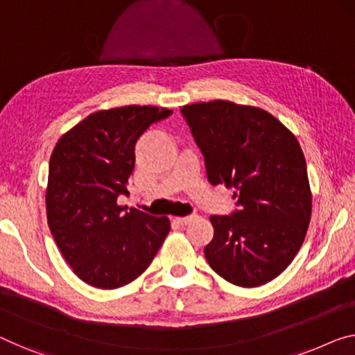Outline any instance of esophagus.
Returning <instances> with one entry per match:
<instances>
[{"label":"esophagus","instance_id":"1","mask_svg":"<svg viewBox=\"0 0 355 355\" xmlns=\"http://www.w3.org/2000/svg\"><path fill=\"white\" fill-rule=\"evenodd\" d=\"M193 218H194V215H188V216H177L175 220V223L177 225H182V226H184V225H188L189 221H193Z\"/></svg>","mask_w":355,"mask_h":355}]
</instances>
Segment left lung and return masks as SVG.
<instances>
[{
    "label": "left lung",
    "instance_id": "left-lung-1",
    "mask_svg": "<svg viewBox=\"0 0 355 355\" xmlns=\"http://www.w3.org/2000/svg\"><path fill=\"white\" fill-rule=\"evenodd\" d=\"M211 184L234 188L237 209L211 215L210 268L239 287L277 277L298 253L313 209L296 137L268 111L226 100L183 107Z\"/></svg>",
    "mask_w": 355,
    "mask_h": 355
}]
</instances>
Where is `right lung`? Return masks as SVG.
Returning a JSON list of instances; mask_svg holds the SVG:
<instances>
[{"label": "right lung", "instance_id": "obj_1", "mask_svg": "<svg viewBox=\"0 0 355 355\" xmlns=\"http://www.w3.org/2000/svg\"><path fill=\"white\" fill-rule=\"evenodd\" d=\"M172 110L129 105L102 110L68 130L52 151L46 189L49 230L73 272L118 288L150 266L171 231L167 216L124 211L118 196L135 166V144Z\"/></svg>", "mask_w": 355, "mask_h": 355}]
</instances>
